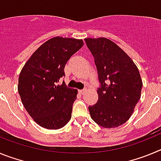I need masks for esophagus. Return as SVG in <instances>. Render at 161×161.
Returning a JSON list of instances; mask_svg holds the SVG:
<instances>
[{"mask_svg": "<svg viewBox=\"0 0 161 161\" xmlns=\"http://www.w3.org/2000/svg\"><path fill=\"white\" fill-rule=\"evenodd\" d=\"M79 93H80V94L83 95L84 93H85V89H80V90H79Z\"/></svg>", "mask_w": 161, "mask_h": 161, "instance_id": "obj_1", "label": "esophagus"}]
</instances>
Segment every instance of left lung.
Segmentation results:
<instances>
[{
    "label": "left lung",
    "mask_w": 161,
    "mask_h": 161,
    "mask_svg": "<svg viewBox=\"0 0 161 161\" xmlns=\"http://www.w3.org/2000/svg\"><path fill=\"white\" fill-rule=\"evenodd\" d=\"M94 58L100 87L98 101L89 106L90 116L99 126L114 128L131 116L143 86L138 68L118 45L106 38H85Z\"/></svg>",
    "instance_id": "8db88e82"
}]
</instances>
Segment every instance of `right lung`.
<instances>
[{
	"instance_id": "add662e5",
	"label": "right lung",
	"mask_w": 161,
	"mask_h": 161,
	"mask_svg": "<svg viewBox=\"0 0 161 161\" xmlns=\"http://www.w3.org/2000/svg\"><path fill=\"white\" fill-rule=\"evenodd\" d=\"M82 39L55 37L34 52L20 72L18 93L35 123L47 129L62 128L70 121L77 89L64 82L68 60L83 46Z\"/></svg>"
}]
</instances>
